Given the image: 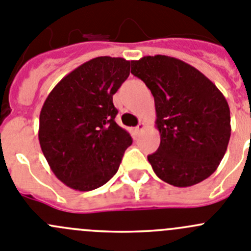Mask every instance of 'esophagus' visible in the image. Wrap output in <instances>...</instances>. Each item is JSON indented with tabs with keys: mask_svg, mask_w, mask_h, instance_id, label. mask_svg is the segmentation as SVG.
<instances>
[{
	"mask_svg": "<svg viewBox=\"0 0 251 251\" xmlns=\"http://www.w3.org/2000/svg\"><path fill=\"white\" fill-rule=\"evenodd\" d=\"M143 128H145V124H143V123H140L137 126H136V131H137V132L142 131Z\"/></svg>",
	"mask_w": 251,
	"mask_h": 251,
	"instance_id": "34e87169",
	"label": "esophagus"
}]
</instances>
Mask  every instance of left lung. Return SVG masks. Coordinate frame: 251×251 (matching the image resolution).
<instances>
[{
    "label": "left lung",
    "mask_w": 251,
    "mask_h": 251,
    "mask_svg": "<svg viewBox=\"0 0 251 251\" xmlns=\"http://www.w3.org/2000/svg\"><path fill=\"white\" fill-rule=\"evenodd\" d=\"M131 74L154 97L160 145L147 158L157 176L177 187L207 179L225 157L230 138L225 96L199 70L170 56L131 61Z\"/></svg>",
    "instance_id": "8db88e82"
}]
</instances>
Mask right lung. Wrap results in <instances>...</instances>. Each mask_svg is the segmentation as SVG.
<instances>
[{"label": "right lung", "mask_w": 251, "mask_h": 251, "mask_svg": "<svg viewBox=\"0 0 251 251\" xmlns=\"http://www.w3.org/2000/svg\"><path fill=\"white\" fill-rule=\"evenodd\" d=\"M130 75V61L100 56L61 79L40 111L39 142L58 180L91 191L116 174L130 133L115 123L113 96Z\"/></svg>", "instance_id": "1"}]
</instances>
